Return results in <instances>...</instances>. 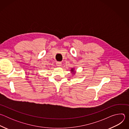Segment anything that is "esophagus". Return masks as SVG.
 I'll list each match as a JSON object with an SVG mask.
<instances>
[{
  "label": "esophagus",
  "instance_id": "esophagus-1",
  "mask_svg": "<svg viewBox=\"0 0 129 129\" xmlns=\"http://www.w3.org/2000/svg\"><path fill=\"white\" fill-rule=\"evenodd\" d=\"M56 64L58 66H61L62 65V63L61 62H57Z\"/></svg>",
  "mask_w": 129,
  "mask_h": 129
}]
</instances>
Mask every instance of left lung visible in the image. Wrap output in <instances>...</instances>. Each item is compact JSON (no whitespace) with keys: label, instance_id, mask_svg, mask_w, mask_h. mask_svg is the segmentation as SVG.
Listing matches in <instances>:
<instances>
[{"label":"left lung","instance_id":"1","mask_svg":"<svg viewBox=\"0 0 129 129\" xmlns=\"http://www.w3.org/2000/svg\"><path fill=\"white\" fill-rule=\"evenodd\" d=\"M71 72H74V69H71Z\"/></svg>","mask_w":129,"mask_h":129}]
</instances>
